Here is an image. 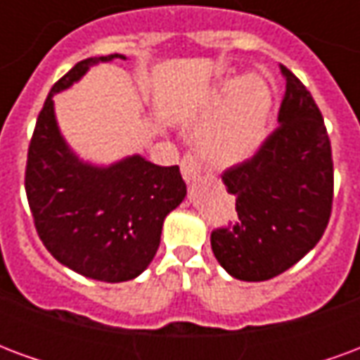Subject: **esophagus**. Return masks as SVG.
Wrapping results in <instances>:
<instances>
[{
  "instance_id": "obj_1",
  "label": "esophagus",
  "mask_w": 360,
  "mask_h": 360,
  "mask_svg": "<svg viewBox=\"0 0 360 360\" xmlns=\"http://www.w3.org/2000/svg\"><path fill=\"white\" fill-rule=\"evenodd\" d=\"M200 172H202L200 164L191 154L183 158V162H181V175H183V179L187 181V183H193V181H196V177H200Z\"/></svg>"
}]
</instances>
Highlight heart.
<instances>
[{"mask_svg":"<svg viewBox=\"0 0 360 360\" xmlns=\"http://www.w3.org/2000/svg\"><path fill=\"white\" fill-rule=\"evenodd\" d=\"M271 103L270 89L255 75L224 82L210 102L219 111L196 129L198 154L218 167L247 162L264 142Z\"/></svg>","mask_w":360,"mask_h":360,"instance_id":"1","label":"heart"}]
</instances>
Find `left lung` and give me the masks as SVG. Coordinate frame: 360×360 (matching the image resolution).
<instances>
[{
  "mask_svg": "<svg viewBox=\"0 0 360 360\" xmlns=\"http://www.w3.org/2000/svg\"><path fill=\"white\" fill-rule=\"evenodd\" d=\"M279 127L255 156L221 179L235 198L233 227L210 237L219 266L241 281H266L316 247L333 198L332 146L324 119L287 67Z\"/></svg>",
  "mask_w": 360,
  "mask_h": 360,
  "instance_id": "left-lung-1",
  "label": "left lung"
}]
</instances>
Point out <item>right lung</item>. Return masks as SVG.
<instances>
[{
  "label": "right lung",
  "instance_id": "add662e5",
  "mask_svg": "<svg viewBox=\"0 0 360 360\" xmlns=\"http://www.w3.org/2000/svg\"><path fill=\"white\" fill-rule=\"evenodd\" d=\"M127 59L89 58L61 77L44 102L30 141L25 188L36 231L51 257L84 278L119 283L141 276L156 257L167 214L187 196L179 165L141 154L113 164L84 162L59 129L53 96L90 67Z\"/></svg>",
  "mask_w": 360,
  "mask_h": 360
}]
</instances>
